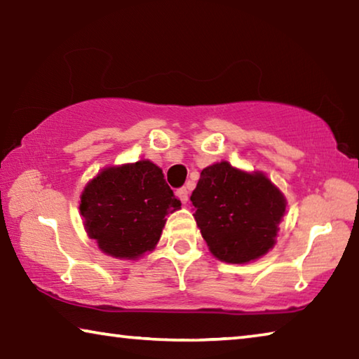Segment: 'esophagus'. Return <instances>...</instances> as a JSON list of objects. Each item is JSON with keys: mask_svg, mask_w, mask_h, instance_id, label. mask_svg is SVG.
Here are the masks:
<instances>
[{"mask_svg": "<svg viewBox=\"0 0 359 359\" xmlns=\"http://www.w3.org/2000/svg\"><path fill=\"white\" fill-rule=\"evenodd\" d=\"M177 196L180 198V201L187 204L188 203V188L187 187H182L177 190Z\"/></svg>", "mask_w": 359, "mask_h": 359, "instance_id": "34e87169", "label": "esophagus"}]
</instances>
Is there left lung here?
I'll return each instance as SVG.
<instances>
[{"label":"left lung","instance_id":"left-lung-1","mask_svg":"<svg viewBox=\"0 0 359 359\" xmlns=\"http://www.w3.org/2000/svg\"><path fill=\"white\" fill-rule=\"evenodd\" d=\"M190 199L210 252L226 263H248L269 252L287 208L264 174L239 171L226 161L203 169Z\"/></svg>","mask_w":359,"mask_h":359}]
</instances>
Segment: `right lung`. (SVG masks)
<instances>
[{"label": "right lung", "mask_w": 359, "mask_h": 359, "mask_svg": "<svg viewBox=\"0 0 359 359\" xmlns=\"http://www.w3.org/2000/svg\"><path fill=\"white\" fill-rule=\"evenodd\" d=\"M180 209L179 198L151 161L107 168L85 187L81 214L88 236L102 252L135 259L160 241L166 215Z\"/></svg>", "instance_id": "1"}]
</instances>
